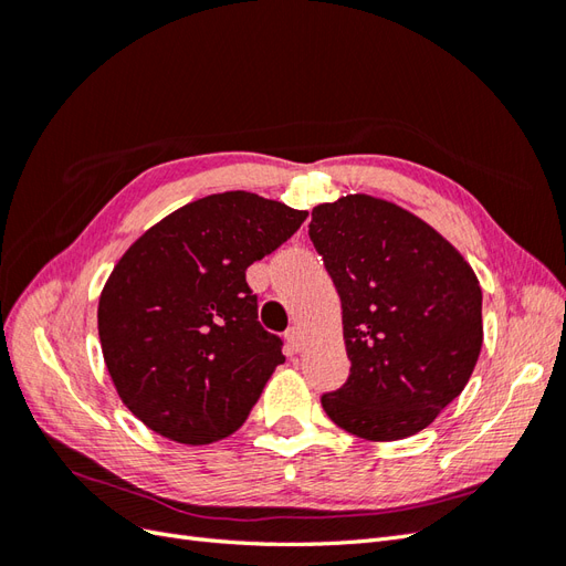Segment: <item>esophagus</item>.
<instances>
[{
    "instance_id": "obj_1",
    "label": "esophagus",
    "mask_w": 566,
    "mask_h": 566,
    "mask_svg": "<svg viewBox=\"0 0 566 566\" xmlns=\"http://www.w3.org/2000/svg\"><path fill=\"white\" fill-rule=\"evenodd\" d=\"M285 342H287V347L293 349V352L302 349V333H300L297 325H290V328L285 331Z\"/></svg>"
}]
</instances>
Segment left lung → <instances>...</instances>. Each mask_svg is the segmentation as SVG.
<instances>
[{
  "mask_svg": "<svg viewBox=\"0 0 566 566\" xmlns=\"http://www.w3.org/2000/svg\"><path fill=\"white\" fill-rule=\"evenodd\" d=\"M310 238L339 295L352 364L323 410L368 441L424 430L482 352L474 271L422 219L361 193L314 208Z\"/></svg>",
  "mask_w": 566,
  "mask_h": 566,
  "instance_id": "left-lung-1",
  "label": "left lung"
}]
</instances>
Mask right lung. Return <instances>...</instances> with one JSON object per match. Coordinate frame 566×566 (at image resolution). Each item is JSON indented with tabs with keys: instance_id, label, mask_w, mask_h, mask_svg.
I'll return each instance as SVG.
<instances>
[{
	"instance_id": "1",
	"label": "right lung",
	"mask_w": 566,
	"mask_h": 566,
	"mask_svg": "<svg viewBox=\"0 0 566 566\" xmlns=\"http://www.w3.org/2000/svg\"><path fill=\"white\" fill-rule=\"evenodd\" d=\"M304 219L248 191L214 193L158 221L117 262L98 300L101 349L119 399L153 432L200 447L248 420L285 356L245 271Z\"/></svg>"
}]
</instances>
